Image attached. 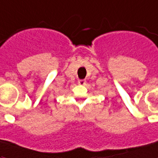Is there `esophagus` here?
<instances>
[{
	"mask_svg": "<svg viewBox=\"0 0 158 158\" xmlns=\"http://www.w3.org/2000/svg\"><path fill=\"white\" fill-rule=\"evenodd\" d=\"M78 83L80 84V85H85V84H86V80H85V79L78 80Z\"/></svg>",
	"mask_w": 158,
	"mask_h": 158,
	"instance_id": "1",
	"label": "esophagus"
}]
</instances>
